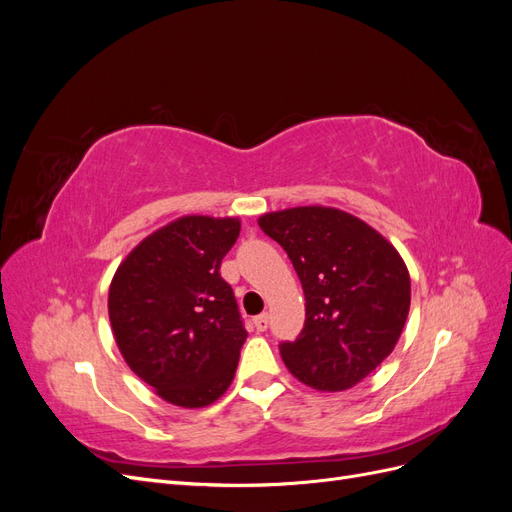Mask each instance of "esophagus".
Instances as JSON below:
<instances>
[{"instance_id":"esophagus-1","label":"esophagus","mask_w":512,"mask_h":512,"mask_svg":"<svg viewBox=\"0 0 512 512\" xmlns=\"http://www.w3.org/2000/svg\"><path fill=\"white\" fill-rule=\"evenodd\" d=\"M254 327H256V331H267V327H269V314H260V316H256L254 318Z\"/></svg>"}]
</instances>
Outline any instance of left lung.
I'll list each match as a JSON object with an SVG mask.
<instances>
[{"instance_id":"left-lung-1","label":"left lung","mask_w":512,"mask_h":512,"mask_svg":"<svg viewBox=\"0 0 512 512\" xmlns=\"http://www.w3.org/2000/svg\"><path fill=\"white\" fill-rule=\"evenodd\" d=\"M280 243L305 292V324L280 352L294 378L346 391L397 344L410 309V275L395 247L359 218L331 207H294L258 220Z\"/></svg>"}]
</instances>
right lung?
<instances>
[{"label": "right lung", "instance_id": "1", "mask_svg": "<svg viewBox=\"0 0 512 512\" xmlns=\"http://www.w3.org/2000/svg\"><path fill=\"white\" fill-rule=\"evenodd\" d=\"M239 230L235 218L185 215L138 243L108 290L123 359L175 406H209L235 378L247 331L220 265Z\"/></svg>", "mask_w": 512, "mask_h": 512}]
</instances>
